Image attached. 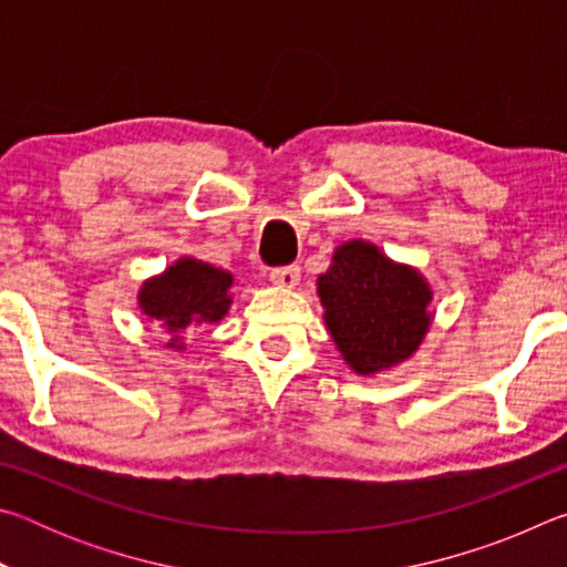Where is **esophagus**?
<instances>
[{"label":"esophagus","mask_w":567,"mask_h":567,"mask_svg":"<svg viewBox=\"0 0 567 567\" xmlns=\"http://www.w3.org/2000/svg\"><path fill=\"white\" fill-rule=\"evenodd\" d=\"M270 280L272 285L277 287H297V282H300V267L297 265H287V267H275V270L270 272Z\"/></svg>","instance_id":"obj_1"}]
</instances>
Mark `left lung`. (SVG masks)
<instances>
[{"label":"left lung","instance_id":"1","mask_svg":"<svg viewBox=\"0 0 567 567\" xmlns=\"http://www.w3.org/2000/svg\"><path fill=\"white\" fill-rule=\"evenodd\" d=\"M318 297L334 348L362 378L410 360L435 318L433 290L420 270L364 239L334 249L328 272L318 277Z\"/></svg>","mask_w":567,"mask_h":567}]
</instances>
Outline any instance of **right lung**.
<instances>
[{
	"label": "right lung",
	"instance_id": "obj_1",
	"mask_svg": "<svg viewBox=\"0 0 567 567\" xmlns=\"http://www.w3.org/2000/svg\"><path fill=\"white\" fill-rule=\"evenodd\" d=\"M235 277L195 257H179L165 272L142 282L137 305L142 315L165 330L167 348L185 350V332L192 324L219 322L233 305Z\"/></svg>",
	"mask_w": 567,
	"mask_h": 567
}]
</instances>
